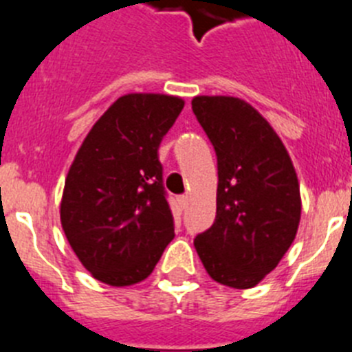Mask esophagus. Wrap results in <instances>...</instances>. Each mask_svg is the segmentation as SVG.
<instances>
[{
    "label": "esophagus",
    "mask_w": 352,
    "mask_h": 352,
    "mask_svg": "<svg viewBox=\"0 0 352 352\" xmlns=\"http://www.w3.org/2000/svg\"><path fill=\"white\" fill-rule=\"evenodd\" d=\"M179 204H180V207H182V209H186V207H188V204H189L188 195H182V197L179 198Z\"/></svg>",
    "instance_id": "obj_1"
}]
</instances>
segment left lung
Listing matches in <instances>:
<instances>
[{"mask_svg": "<svg viewBox=\"0 0 352 352\" xmlns=\"http://www.w3.org/2000/svg\"><path fill=\"white\" fill-rule=\"evenodd\" d=\"M193 113L218 155L212 227L195 248L214 282L252 289L282 261L301 219V195L285 145L261 113L228 96H197Z\"/></svg>", "mask_w": 352, "mask_h": 352, "instance_id": "1", "label": "left lung"}]
</instances>
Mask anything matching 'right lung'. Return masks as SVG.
<instances>
[{"label": "right lung", "mask_w": 352, "mask_h": 352, "mask_svg": "<svg viewBox=\"0 0 352 352\" xmlns=\"http://www.w3.org/2000/svg\"><path fill=\"white\" fill-rule=\"evenodd\" d=\"M184 99L118 97L94 124L70 164L60 219L91 276L111 287L143 282L173 239L159 145Z\"/></svg>", "instance_id": "obj_1"}]
</instances>
